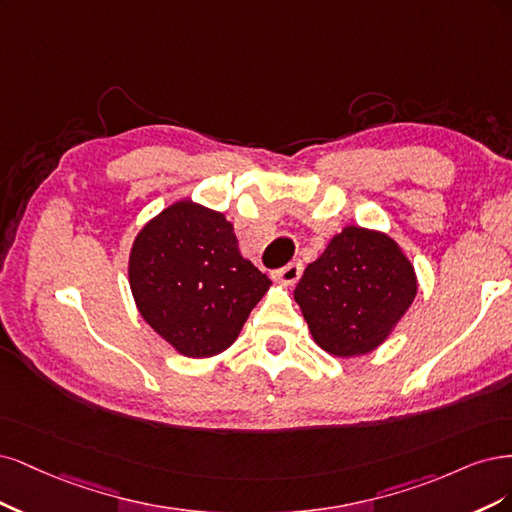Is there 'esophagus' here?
<instances>
[{
	"mask_svg": "<svg viewBox=\"0 0 512 512\" xmlns=\"http://www.w3.org/2000/svg\"><path fill=\"white\" fill-rule=\"evenodd\" d=\"M302 272H304V266L300 261H291V263H287L285 268H280V270H276L274 274H272V278L276 280L278 285H285V287H291V285H295L300 280V276H302Z\"/></svg>",
	"mask_w": 512,
	"mask_h": 512,
	"instance_id": "34e87169",
	"label": "esophagus"
}]
</instances>
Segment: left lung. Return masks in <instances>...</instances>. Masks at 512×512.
Segmentation results:
<instances>
[{
	"mask_svg": "<svg viewBox=\"0 0 512 512\" xmlns=\"http://www.w3.org/2000/svg\"><path fill=\"white\" fill-rule=\"evenodd\" d=\"M419 289L415 266L385 232L346 225L293 291L310 336L334 357L368 355L402 321Z\"/></svg>",
	"mask_w": 512,
	"mask_h": 512,
	"instance_id": "1",
	"label": "left lung"
}]
</instances>
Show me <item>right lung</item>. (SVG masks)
<instances>
[{
    "instance_id": "add662e5",
    "label": "right lung",
    "mask_w": 512,
    "mask_h": 512,
    "mask_svg": "<svg viewBox=\"0 0 512 512\" xmlns=\"http://www.w3.org/2000/svg\"><path fill=\"white\" fill-rule=\"evenodd\" d=\"M127 274L142 319L193 359L229 349L272 285L242 257L225 214L193 200L170 204L140 229Z\"/></svg>"
}]
</instances>
